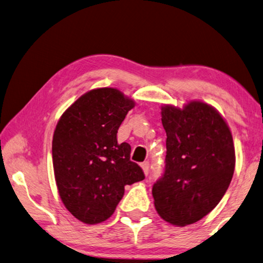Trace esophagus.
<instances>
[{"mask_svg":"<svg viewBox=\"0 0 263 263\" xmlns=\"http://www.w3.org/2000/svg\"><path fill=\"white\" fill-rule=\"evenodd\" d=\"M141 168L142 171H144V174L148 175V173H149V163H148V162H144V163H141Z\"/></svg>","mask_w":263,"mask_h":263,"instance_id":"1","label":"esophagus"}]
</instances>
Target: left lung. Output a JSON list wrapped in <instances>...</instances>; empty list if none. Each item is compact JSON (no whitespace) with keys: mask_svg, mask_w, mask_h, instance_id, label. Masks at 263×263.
Wrapping results in <instances>:
<instances>
[{"mask_svg":"<svg viewBox=\"0 0 263 263\" xmlns=\"http://www.w3.org/2000/svg\"><path fill=\"white\" fill-rule=\"evenodd\" d=\"M161 116L165 170L153 185L154 206L165 222L185 227L211 213L226 194L235 171V146L226 119L211 104H164Z\"/></svg>","mask_w":263,"mask_h":263,"instance_id":"1","label":"left lung"}]
</instances>
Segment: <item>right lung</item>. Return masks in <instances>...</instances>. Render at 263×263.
Listing matches in <instances>:
<instances>
[{"label":"right lung","instance_id":"1","mask_svg":"<svg viewBox=\"0 0 263 263\" xmlns=\"http://www.w3.org/2000/svg\"><path fill=\"white\" fill-rule=\"evenodd\" d=\"M135 101L121 90H88L57 122L52 166L65 208L86 224L106 221L124 195V186L145 179L130 160L131 146L117 142V131Z\"/></svg>","mask_w":263,"mask_h":263}]
</instances>
